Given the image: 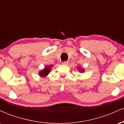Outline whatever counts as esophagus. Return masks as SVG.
Here are the masks:
<instances>
[{
	"instance_id": "34e87169",
	"label": "esophagus",
	"mask_w": 124,
	"mask_h": 124,
	"mask_svg": "<svg viewBox=\"0 0 124 124\" xmlns=\"http://www.w3.org/2000/svg\"><path fill=\"white\" fill-rule=\"evenodd\" d=\"M69 61H64V62H62V64H63V65H69Z\"/></svg>"
}]
</instances>
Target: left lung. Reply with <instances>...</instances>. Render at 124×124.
<instances>
[{
    "mask_svg": "<svg viewBox=\"0 0 124 124\" xmlns=\"http://www.w3.org/2000/svg\"><path fill=\"white\" fill-rule=\"evenodd\" d=\"M78 69H79V70L80 71V72H84V69H82V68H80V67H79V68H78Z\"/></svg>",
    "mask_w": 124,
    "mask_h": 124,
    "instance_id": "8db88e82",
    "label": "left lung"
}]
</instances>
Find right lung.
Here are the masks:
<instances>
[{
  "label": "right lung",
  "instance_id": "add662e5",
  "mask_svg": "<svg viewBox=\"0 0 124 124\" xmlns=\"http://www.w3.org/2000/svg\"><path fill=\"white\" fill-rule=\"evenodd\" d=\"M52 65H51V66L49 65V66H45L44 69H42V70H41L40 72H39V76L41 77H45L47 76L48 74L49 73V72H50L51 68H52Z\"/></svg>",
  "mask_w": 124,
  "mask_h": 124
}]
</instances>
